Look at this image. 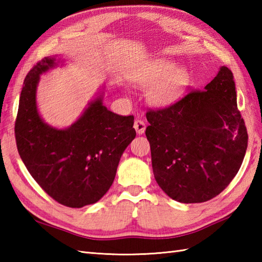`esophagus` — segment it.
I'll list each match as a JSON object with an SVG mask.
<instances>
[{
  "instance_id": "34e87169",
  "label": "esophagus",
  "mask_w": 262,
  "mask_h": 262,
  "mask_svg": "<svg viewBox=\"0 0 262 262\" xmlns=\"http://www.w3.org/2000/svg\"><path fill=\"white\" fill-rule=\"evenodd\" d=\"M134 128L136 129L138 135L144 134V132H145V129H146L145 121H143L141 119H136L135 122H134Z\"/></svg>"
}]
</instances>
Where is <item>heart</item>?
I'll return each instance as SVG.
<instances>
[{"label": "heart", "mask_w": 262, "mask_h": 262, "mask_svg": "<svg viewBox=\"0 0 262 262\" xmlns=\"http://www.w3.org/2000/svg\"><path fill=\"white\" fill-rule=\"evenodd\" d=\"M132 82L141 89H147L146 99L154 107H166L179 99L190 82L186 68H176L173 62L154 60L133 75Z\"/></svg>", "instance_id": "b5f03b06"}]
</instances>
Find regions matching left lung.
<instances>
[{"label": "left lung", "instance_id": "obj_1", "mask_svg": "<svg viewBox=\"0 0 262 262\" xmlns=\"http://www.w3.org/2000/svg\"><path fill=\"white\" fill-rule=\"evenodd\" d=\"M154 178L172 199L204 203L230 185L240 170L248 133L237 109L233 73L222 66L204 91L146 113Z\"/></svg>", "mask_w": 262, "mask_h": 262}]
</instances>
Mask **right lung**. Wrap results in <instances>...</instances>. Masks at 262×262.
Listing matches in <instances>:
<instances>
[{
    "label": "right lung",
    "mask_w": 262,
    "mask_h": 262,
    "mask_svg": "<svg viewBox=\"0 0 262 262\" xmlns=\"http://www.w3.org/2000/svg\"><path fill=\"white\" fill-rule=\"evenodd\" d=\"M59 60L45 57L26 76L14 134L26 168L57 203L81 208L101 199L116 177L122 153L136 136L134 116L108 110L100 94L65 129L47 125L37 109L40 75Z\"/></svg>",
    "instance_id": "obj_1"
}]
</instances>
